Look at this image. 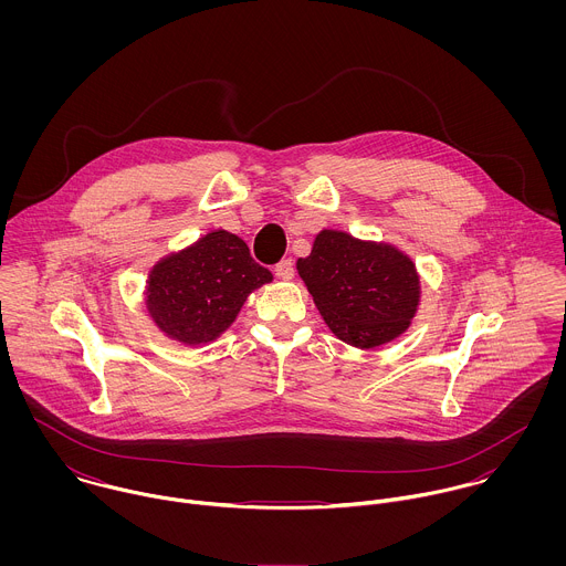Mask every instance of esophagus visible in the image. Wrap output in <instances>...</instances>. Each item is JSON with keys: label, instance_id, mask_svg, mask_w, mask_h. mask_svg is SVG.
Segmentation results:
<instances>
[{"label": "esophagus", "instance_id": "34e87169", "mask_svg": "<svg viewBox=\"0 0 566 566\" xmlns=\"http://www.w3.org/2000/svg\"><path fill=\"white\" fill-rule=\"evenodd\" d=\"M274 274H276V279H281V281L294 279V263H292V259H283L281 263H276Z\"/></svg>", "mask_w": 566, "mask_h": 566}]
</instances>
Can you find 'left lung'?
I'll use <instances>...</instances> for the list:
<instances>
[{"label": "left lung", "mask_w": 566, "mask_h": 566, "mask_svg": "<svg viewBox=\"0 0 566 566\" xmlns=\"http://www.w3.org/2000/svg\"><path fill=\"white\" fill-rule=\"evenodd\" d=\"M296 268L324 323L350 346H381L416 314L420 281L411 259L395 245L323 231Z\"/></svg>", "instance_id": "obj_1"}]
</instances>
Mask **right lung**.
<instances>
[{"label": "right lung", "mask_w": 566, "mask_h": 566, "mask_svg": "<svg viewBox=\"0 0 566 566\" xmlns=\"http://www.w3.org/2000/svg\"><path fill=\"white\" fill-rule=\"evenodd\" d=\"M270 281L238 235L213 231L153 268L146 305L163 333L196 346L227 331L248 294Z\"/></svg>", "instance_id": "right-lung-1"}]
</instances>
